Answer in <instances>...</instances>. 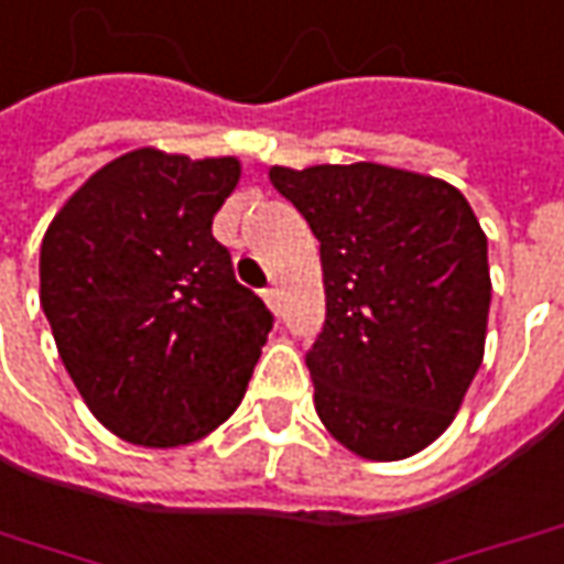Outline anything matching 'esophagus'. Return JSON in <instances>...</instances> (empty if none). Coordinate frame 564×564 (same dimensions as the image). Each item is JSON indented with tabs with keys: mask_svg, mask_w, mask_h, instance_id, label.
I'll list each match as a JSON object with an SVG mask.
<instances>
[{
	"mask_svg": "<svg viewBox=\"0 0 564 564\" xmlns=\"http://www.w3.org/2000/svg\"><path fill=\"white\" fill-rule=\"evenodd\" d=\"M262 299H265V305L271 312H281V290H278V286H268L265 293H262Z\"/></svg>",
	"mask_w": 564,
	"mask_h": 564,
	"instance_id": "34e87169",
	"label": "esophagus"
}]
</instances>
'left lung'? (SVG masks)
Returning a JSON list of instances; mask_svg holds the SVG:
<instances>
[{"label":"left lung","instance_id":"1","mask_svg":"<svg viewBox=\"0 0 564 564\" xmlns=\"http://www.w3.org/2000/svg\"><path fill=\"white\" fill-rule=\"evenodd\" d=\"M321 240L327 321L305 364L314 411L364 459H408L454 423L485 358L488 237L457 187L420 172L271 166Z\"/></svg>","mask_w":564,"mask_h":564}]
</instances>
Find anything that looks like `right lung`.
<instances>
[{
    "instance_id": "add662e5",
    "label": "right lung",
    "mask_w": 564,
    "mask_h": 564,
    "mask_svg": "<svg viewBox=\"0 0 564 564\" xmlns=\"http://www.w3.org/2000/svg\"><path fill=\"white\" fill-rule=\"evenodd\" d=\"M237 182V156L138 148L76 187L42 237L57 355L122 442H197L243 401L271 312L213 237Z\"/></svg>"
}]
</instances>
